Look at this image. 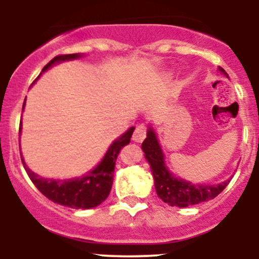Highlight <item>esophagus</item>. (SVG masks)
Returning a JSON list of instances; mask_svg holds the SVG:
<instances>
[{
    "label": "esophagus",
    "mask_w": 259,
    "mask_h": 259,
    "mask_svg": "<svg viewBox=\"0 0 259 259\" xmlns=\"http://www.w3.org/2000/svg\"><path fill=\"white\" fill-rule=\"evenodd\" d=\"M146 137V127L144 125H138L137 129H135L134 134H133V140L135 143H142Z\"/></svg>",
    "instance_id": "esophagus-1"
}]
</instances>
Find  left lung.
<instances>
[{"mask_svg":"<svg viewBox=\"0 0 259 259\" xmlns=\"http://www.w3.org/2000/svg\"><path fill=\"white\" fill-rule=\"evenodd\" d=\"M218 70L228 77V74L222 67H218ZM142 149L146 161L150 165L156 194L164 203H168L171 207L185 208L214 199L231 182V179H227L218 184H195L177 177L166 165L165 155L151 124L148 126Z\"/></svg>","mask_w":259,"mask_h":259,"instance_id":"obj_1","label":"left lung"}]
</instances>
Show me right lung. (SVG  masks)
Segmentation results:
<instances>
[{"mask_svg": "<svg viewBox=\"0 0 259 259\" xmlns=\"http://www.w3.org/2000/svg\"><path fill=\"white\" fill-rule=\"evenodd\" d=\"M85 55L82 54H71V55H61V56H56L46 65L41 71L40 76L49 69L57 64H61L65 61H71V60L80 59ZM38 76V77H40ZM37 77V79H38ZM36 79V80H37ZM35 80V82H36ZM25 103H23L22 111L25 110ZM22 130V122L20 124V134ZM135 127L130 126L124 134L120 135L119 138L111 143L109 149L106 150L105 155L98 163L95 168L89 170L83 176L75 177V178L70 179H54V178H44L36 174L35 171L31 170L25 163L22 153H21V159H22L23 168H25L26 173L32 180L35 187L52 200L54 203H57L60 205H65V207L72 208V209H90V208H95L100 205L104 200L108 198L109 193H110L111 187H113L114 180V168L115 163H116V158L120 153V149L122 146L127 145L130 143V138H132L133 133H134ZM21 150V149H20Z\"/></svg>", "mask_w": 259, "mask_h": 259, "instance_id": "right-lung-1", "label": "right lung"}]
</instances>
